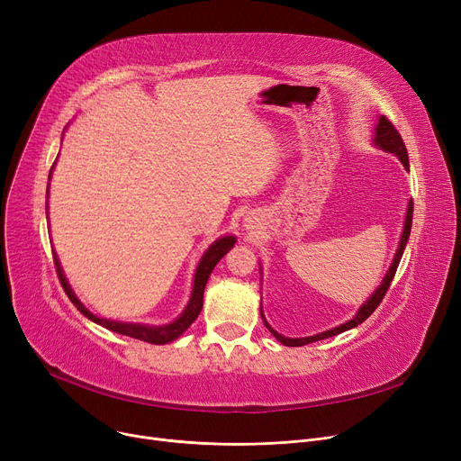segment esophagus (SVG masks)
<instances>
[{
	"label": "esophagus",
	"mask_w": 461,
	"mask_h": 461,
	"mask_svg": "<svg viewBox=\"0 0 461 461\" xmlns=\"http://www.w3.org/2000/svg\"><path fill=\"white\" fill-rule=\"evenodd\" d=\"M245 222H252V221H250V216H247V218H245ZM247 226H249V224H247Z\"/></svg>",
	"instance_id": "esophagus-1"
}]
</instances>
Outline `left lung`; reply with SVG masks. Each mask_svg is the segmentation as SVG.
Listing matches in <instances>:
<instances>
[{
    "label": "left lung",
    "instance_id": "1",
    "mask_svg": "<svg viewBox=\"0 0 461 461\" xmlns=\"http://www.w3.org/2000/svg\"><path fill=\"white\" fill-rule=\"evenodd\" d=\"M374 132H375V134H374V143L377 145V148L383 149V151H386V153L396 155V157L400 158V162L403 164V167L409 169V157H407V149H405V145H403V140H402V136L398 134V131L394 129V125L391 123V121L386 119L384 115H381V117L377 119V125H375V131H374ZM411 222H413V202L409 200V203H407V212H405V222H403V231H402L400 243H398V250H396V254H394V258H393L391 267H389V271H386V275L383 276V280H381V284L377 285L375 292L368 297V301L362 303V306L358 308V312L355 313L353 320H349V321H346V323H342V325H338V327H334V329H329V330H325V332L313 334V336L287 338V336L278 334V332L267 323V320H265V316H263V310H261V306H259L261 320H263L265 327H267V329L273 332V336L276 338V340H278L280 344H284V346H287V348H299V346H306V344L318 342V340H325V338L336 336V334H340V332H344V330H349V329L360 325L362 321H366V320L372 316V313H374V310L379 306V303L383 301V297H384V294H386V289H389V285H391V282H393V278H394V275H396L398 263H400V259H402V254H403L405 245H407V240H409Z\"/></svg>",
    "mask_w": 461,
    "mask_h": 461
}]
</instances>
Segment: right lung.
I'll use <instances>...</instances> for the list:
<instances>
[{
	"instance_id": "right-lung-1",
	"label": "right lung",
	"mask_w": 461,
	"mask_h": 461,
	"mask_svg": "<svg viewBox=\"0 0 461 461\" xmlns=\"http://www.w3.org/2000/svg\"><path fill=\"white\" fill-rule=\"evenodd\" d=\"M56 166V162H54ZM54 166L50 169V176H48V181L52 179V172H54ZM235 245V237L233 235H224L221 239H216L214 243L205 250V254L202 256L198 267H196V275H194V284H192V294H190V301L186 304V308L181 312V316L177 320H174L172 323L167 325H145V323H125V321H113V320H106V318H99L95 316L93 312H89L82 303L80 299L75 295V292H72V287L68 285L67 278H65V273L61 269V263L58 259V254L54 252V261H56V269H58V276H59V282L65 289V294L68 295V299L72 301V304H75L87 320H91L93 323L96 325H103L104 329L112 330V332H117V334H125V336H131V338H136V340H143L148 344H155V346H162V344H167V342H174L176 338H179L194 321H196V318L200 316V312L203 308V289H205V284L214 269V265L221 261Z\"/></svg>"
}]
</instances>
